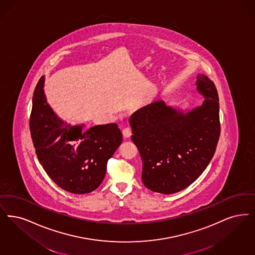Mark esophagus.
<instances>
[{
	"label": "esophagus",
	"mask_w": 255,
	"mask_h": 255,
	"mask_svg": "<svg viewBox=\"0 0 255 255\" xmlns=\"http://www.w3.org/2000/svg\"><path fill=\"white\" fill-rule=\"evenodd\" d=\"M123 133L124 137H130L132 134V130L130 127H125L123 130Z\"/></svg>",
	"instance_id": "34e87169"
}]
</instances>
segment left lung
<instances>
[{
  "mask_svg": "<svg viewBox=\"0 0 255 255\" xmlns=\"http://www.w3.org/2000/svg\"><path fill=\"white\" fill-rule=\"evenodd\" d=\"M203 104L190 112L154 102L130 117L132 142L142 158V182L170 194L194 182L212 160L220 136L219 99L214 82L197 76Z\"/></svg>",
  "mask_w": 255,
  "mask_h": 255,
  "instance_id": "8db88e82",
  "label": "left lung"
}]
</instances>
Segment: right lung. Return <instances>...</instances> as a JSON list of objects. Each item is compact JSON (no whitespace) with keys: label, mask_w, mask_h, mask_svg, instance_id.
I'll use <instances>...</instances> for the list:
<instances>
[{"label":"right lung","mask_w":255,"mask_h":255,"mask_svg":"<svg viewBox=\"0 0 255 255\" xmlns=\"http://www.w3.org/2000/svg\"><path fill=\"white\" fill-rule=\"evenodd\" d=\"M41 77L33 94L31 137L44 171L61 189L73 194L91 193L106 173L109 158L123 142L116 123L82 126L64 123L46 103Z\"/></svg>","instance_id":"right-lung-1"}]
</instances>
